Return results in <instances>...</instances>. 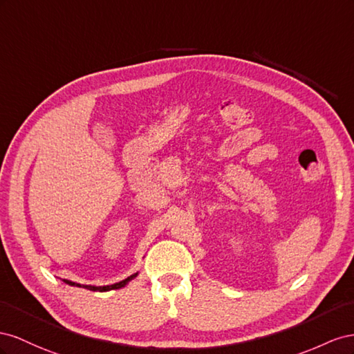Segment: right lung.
<instances>
[{"label": "right lung", "mask_w": 354, "mask_h": 354, "mask_svg": "<svg viewBox=\"0 0 354 354\" xmlns=\"http://www.w3.org/2000/svg\"><path fill=\"white\" fill-rule=\"evenodd\" d=\"M138 276V272L136 274H132L130 277H127V279H124V280H121V281H118V283H114V285H109V286H90V285H80V283H74V281H71V280H64L65 283H68V285H71V286H78V288H86V289H88V290H99V292H106V290H113V289H120V288H123V286H126L130 280L132 279H135Z\"/></svg>", "instance_id": "right-lung-1"}]
</instances>
